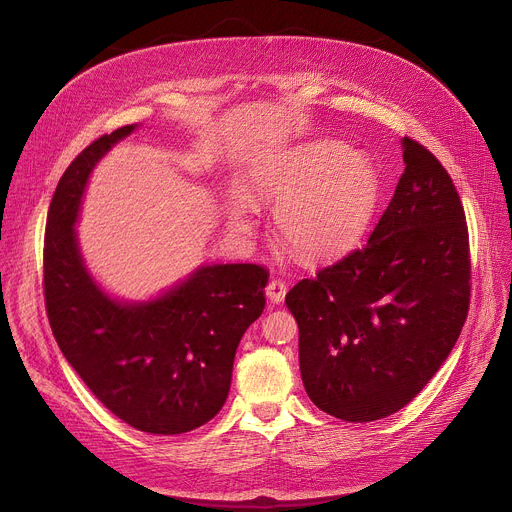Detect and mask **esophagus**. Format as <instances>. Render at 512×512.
Instances as JSON below:
<instances>
[{
  "label": "esophagus",
  "instance_id": "obj_1",
  "mask_svg": "<svg viewBox=\"0 0 512 512\" xmlns=\"http://www.w3.org/2000/svg\"><path fill=\"white\" fill-rule=\"evenodd\" d=\"M265 291H267V298H269L273 304H281V302L285 300V294H287V285H285V281H281V279H271V281L267 283Z\"/></svg>",
  "mask_w": 512,
  "mask_h": 512
}]
</instances>
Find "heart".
<instances>
[{"label": "heart", "mask_w": 512, "mask_h": 512, "mask_svg": "<svg viewBox=\"0 0 512 512\" xmlns=\"http://www.w3.org/2000/svg\"><path fill=\"white\" fill-rule=\"evenodd\" d=\"M259 200L277 204L275 227L283 241L310 261L348 251L367 231L379 200L373 162L344 143L316 141L257 168L251 176ZM255 204L231 194V221L247 231Z\"/></svg>", "instance_id": "obj_1"}]
</instances>
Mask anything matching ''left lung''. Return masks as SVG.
<instances>
[{
	"mask_svg": "<svg viewBox=\"0 0 512 512\" xmlns=\"http://www.w3.org/2000/svg\"><path fill=\"white\" fill-rule=\"evenodd\" d=\"M405 172L367 245L287 291L308 397L364 423L397 413L452 352L470 308L462 200L425 145L403 137Z\"/></svg>",
	"mask_w": 512,
	"mask_h": 512,
	"instance_id": "1",
	"label": "left lung"
}]
</instances>
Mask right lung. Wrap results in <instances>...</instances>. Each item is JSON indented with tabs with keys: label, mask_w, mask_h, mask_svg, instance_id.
Segmentation results:
<instances>
[{
	"label": "right lung",
	"mask_w": 512,
	"mask_h": 512,
	"mask_svg": "<svg viewBox=\"0 0 512 512\" xmlns=\"http://www.w3.org/2000/svg\"><path fill=\"white\" fill-rule=\"evenodd\" d=\"M133 129L101 135L62 174L46 221L44 302L64 358L91 393L139 431L176 435L223 409L237 346L263 314L269 271L255 263L206 265L148 304L103 294L72 227L93 166Z\"/></svg>",
	"instance_id": "obj_1"
}]
</instances>
